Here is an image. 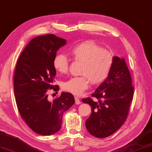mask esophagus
Listing matches in <instances>:
<instances>
[{
  "label": "esophagus",
  "mask_w": 152,
  "mask_h": 152,
  "mask_svg": "<svg viewBox=\"0 0 152 152\" xmlns=\"http://www.w3.org/2000/svg\"><path fill=\"white\" fill-rule=\"evenodd\" d=\"M75 103L76 104H79L81 103L80 99L78 98H77V97H75Z\"/></svg>",
  "instance_id": "obj_1"
}]
</instances>
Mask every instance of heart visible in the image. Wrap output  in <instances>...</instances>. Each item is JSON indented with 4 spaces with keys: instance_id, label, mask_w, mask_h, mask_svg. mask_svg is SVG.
<instances>
[{
    "instance_id": "heart-1",
    "label": "heart",
    "mask_w": 152,
    "mask_h": 152,
    "mask_svg": "<svg viewBox=\"0 0 152 152\" xmlns=\"http://www.w3.org/2000/svg\"><path fill=\"white\" fill-rule=\"evenodd\" d=\"M72 54L77 61L83 65L79 77H73L62 85V87L75 95H81L93 85L104 82L109 75L114 63V55L109 50L95 43L86 41L77 44L72 50ZM53 67L58 72L68 71L69 59L64 54H58L53 59Z\"/></svg>"
}]
</instances>
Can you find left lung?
<instances>
[{"label": "left lung", "mask_w": 152, "mask_h": 152, "mask_svg": "<svg viewBox=\"0 0 152 152\" xmlns=\"http://www.w3.org/2000/svg\"><path fill=\"white\" fill-rule=\"evenodd\" d=\"M124 58L114 56V63L106 80L96 88L91 98L82 102L91 107V114L85 122L88 132L98 138L108 137L119 130L125 121L134 87Z\"/></svg>", "instance_id": "1"}]
</instances>
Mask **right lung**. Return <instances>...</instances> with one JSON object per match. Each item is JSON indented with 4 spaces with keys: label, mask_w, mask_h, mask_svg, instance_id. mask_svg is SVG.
<instances>
[{
    "label": "right lung",
    "mask_w": 152,
    "mask_h": 152,
    "mask_svg": "<svg viewBox=\"0 0 152 152\" xmlns=\"http://www.w3.org/2000/svg\"><path fill=\"white\" fill-rule=\"evenodd\" d=\"M66 40L45 34L32 39L18 59L14 75V93L19 113L33 132L50 135L60 130L64 112L75 102L71 93L62 92L50 101L48 89L54 85L56 70L53 59Z\"/></svg>",
    "instance_id": "obj_1"
}]
</instances>
